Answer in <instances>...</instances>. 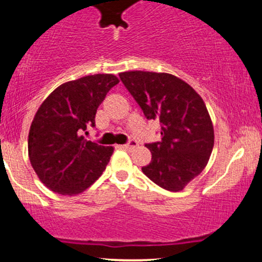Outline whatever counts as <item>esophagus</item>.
I'll return each instance as SVG.
<instances>
[{
	"instance_id": "1",
	"label": "esophagus",
	"mask_w": 262,
	"mask_h": 262,
	"mask_svg": "<svg viewBox=\"0 0 262 262\" xmlns=\"http://www.w3.org/2000/svg\"><path fill=\"white\" fill-rule=\"evenodd\" d=\"M137 145H138V143H137L136 140H130V142L126 143V144H123L122 148H123V149L130 150V149H133V148H136Z\"/></svg>"
}]
</instances>
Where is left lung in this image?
Masks as SVG:
<instances>
[{
  "label": "left lung",
  "mask_w": 262,
  "mask_h": 262,
  "mask_svg": "<svg viewBox=\"0 0 262 262\" xmlns=\"http://www.w3.org/2000/svg\"><path fill=\"white\" fill-rule=\"evenodd\" d=\"M119 78L145 118L161 123L162 139L145 144L152 161L143 173L167 191H182L205 169L213 149V125L205 101L172 74L125 71Z\"/></svg>",
  "instance_id": "1"
}]
</instances>
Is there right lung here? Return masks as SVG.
Returning <instances> with one entry per match:
<instances>
[{
	"label": "right lung",
	"mask_w": 262,
	"mask_h": 262,
	"mask_svg": "<svg viewBox=\"0 0 262 262\" xmlns=\"http://www.w3.org/2000/svg\"><path fill=\"white\" fill-rule=\"evenodd\" d=\"M119 79L95 74L57 86L43 100L29 132V157L40 181L51 191L74 196L103 174L113 147L86 140L88 126Z\"/></svg>",
	"instance_id": "obj_1"
}]
</instances>
